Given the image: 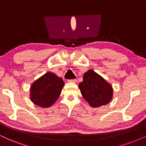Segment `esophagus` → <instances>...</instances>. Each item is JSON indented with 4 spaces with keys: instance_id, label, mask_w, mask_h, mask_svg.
<instances>
[{
    "instance_id": "obj_1",
    "label": "esophagus",
    "mask_w": 146,
    "mask_h": 146,
    "mask_svg": "<svg viewBox=\"0 0 146 146\" xmlns=\"http://www.w3.org/2000/svg\"><path fill=\"white\" fill-rule=\"evenodd\" d=\"M76 81H77L76 79H70V80H68V82H72V83L76 82Z\"/></svg>"
}]
</instances>
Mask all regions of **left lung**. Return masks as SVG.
<instances>
[{
    "label": "left lung",
    "mask_w": 146,
    "mask_h": 146,
    "mask_svg": "<svg viewBox=\"0 0 146 146\" xmlns=\"http://www.w3.org/2000/svg\"><path fill=\"white\" fill-rule=\"evenodd\" d=\"M79 88L84 99L92 107L106 104L112 98L113 90L110 84L92 70L84 74Z\"/></svg>",
    "instance_id": "obj_1"
}]
</instances>
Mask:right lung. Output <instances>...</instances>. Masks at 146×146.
Here are the masks:
<instances>
[{
  "label": "right lung",
  "mask_w": 146,
  "mask_h": 146,
  "mask_svg": "<svg viewBox=\"0 0 146 146\" xmlns=\"http://www.w3.org/2000/svg\"><path fill=\"white\" fill-rule=\"evenodd\" d=\"M64 85L62 79L54 74H45L32 85L31 100L38 106L50 107L59 97Z\"/></svg>",
  "instance_id": "1"
}]
</instances>
